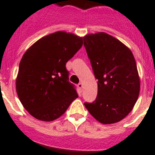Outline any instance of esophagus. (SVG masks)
<instances>
[{
	"mask_svg": "<svg viewBox=\"0 0 155 155\" xmlns=\"http://www.w3.org/2000/svg\"><path fill=\"white\" fill-rule=\"evenodd\" d=\"M78 87H79V88H80V90L82 91V88H83V84H82V83H80V84H78Z\"/></svg>",
	"mask_w": 155,
	"mask_h": 155,
	"instance_id": "34e87169",
	"label": "esophagus"
}]
</instances>
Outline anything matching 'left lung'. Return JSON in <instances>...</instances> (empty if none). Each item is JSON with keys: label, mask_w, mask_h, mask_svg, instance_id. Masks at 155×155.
<instances>
[{"label": "left lung", "mask_w": 155, "mask_h": 155, "mask_svg": "<svg viewBox=\"0 0 155 155\" xmlns=\"http://www.w3.org/2000/svg\"><path fill=\"white\" fill-rule=\"evenodd\" d=\"M84 45L97 80L96 100L84 106L101 124L120 122L132 111L140 93V77L133 53L106 32L84 35Z\"/></svg>", "instance_id": "8db88e82"}]
</instances>
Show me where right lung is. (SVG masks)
Listing matches in <instances>:
<instances>
[{
    "label": "right lung",
    "instance_id": "1",
    "mask_svg": "<svg viewBox=\"0 0 155 155\" xmlns=\"http://www.w3.org/2000/svg\"><path fill=\"white\" fill-rule=\"evenodd\" d=\"M82 45L83 37L59 31L38 40L23 54L16 92L23 107L36 120H57L78 97L68 81L66 63Z\"/></svg>",
    "mask_w": 155,
    "mask_h": 155
}]
</instances>
